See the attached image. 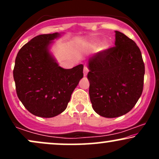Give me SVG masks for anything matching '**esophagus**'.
Returning <instances> with one entry per match:
<instances>
[{"label": "esophagus", "mask_w": 159, "mask_h": 159, "mask_svg": "<svg viewBox=\"0 0 159 159\" xmlns=\"http://www.w3.org/2000/svg\"><path fill=\"white\" fill-rule=\"evenodd\" d=\"M88 72H89L88 68H87V66L84 67V75L87 76V73H88Z\"/></svg>", "instance_id": "esophagus-1"}]
</instances>
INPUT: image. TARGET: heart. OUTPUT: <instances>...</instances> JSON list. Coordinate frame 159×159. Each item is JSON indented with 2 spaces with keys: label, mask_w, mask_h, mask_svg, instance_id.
<instances>
[{
  "label": "heart",
  "mask_w": 159,
  "mask_h": 159,
  "mask_svg": "<svg viewBox=\"0 0 159 159\" xmlns=\"http://www.w3.org/2000/svg\"><path fill=\"white\" fill-rule=\"evenodd\" d=\"M99 43H100V41H98V40H95V41L93 42V43L90 45V49H96V48H97V46ZM107 48H108V45H107V44H106V43H105V44L102 45L101 50L105 51V50H106Z\"/></svg>",
  "instance_id": "b5f03b06"
}]
</instances>
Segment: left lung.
<instances>
[{"label": "left lung", "mask_w": 159, "mask_h": 159, "mask_svg": "<svg viewBox=\"0 0 159 159\" xmlns=\"http://www.w3.org/2000/svg\"><path fill=\"white\" fill-rule=\"evenodd\" d=\"M115 46L88 59L90 102L100 116L127 114L141 96L145 67L140 48L123 33L115 31Z\"/></svg>", "instance_id": "1"}]
</instances>
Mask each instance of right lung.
Masks as SVG:
<instances>
[{"label":"right lung","mask_w":159,"mask_h":159,"mask_svg":"<svg viewBox=\"0 0 159 159\" xmlns=\"http://www.w3.org/2000/svg\"><path fill=\"white\" fill-rule=\"evenodd\" d=\"M59 33L33 38L18 52L13 69L17 96L29 112L50 118L66 108L71 95L83 78L84 66H59L50 52Z\"/></svg>","instance_id":"add662e5"}]
</instances>
